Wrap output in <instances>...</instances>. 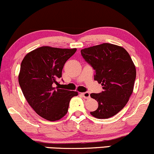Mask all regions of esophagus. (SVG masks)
<instances>
[{"instance_id": "1", "label": "esophagus", "mask_w": 154, "mask_h": 154, "mask_svg": "<svg viewBox=\"0 0 154 154\" xmlns=\"http://www.w3.org/2000/svg\"><path fill=\"white\" fill-rule=\"evenodd\" d=\"M82 95L85 98H86V99H88V98H91V95H90L89 92H85V93H82Z\"/></svg>"}]
</instances>
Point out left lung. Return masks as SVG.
I'll return each mask as SVG.
<instances>
[{
    "instance_id": "left-lung-1",
    "label": "left lung",
    "mask_w": 154,
    "mask_h": 154,
    "mask_svg": "<svg viewBox=\"0 0 154 154\" xmlns=\"http://www.w3.org/2000/svg\"><path fill=\"white\" fill-rule=\"evenodd\" d=\"M85 61L95 70L94 79L103 86V91L91 93L98 102L92 116L108 119L116 115L128 102L136 78L135 66L128 51L110 43L81 50Z\"/></svg>"
}]
</instances>
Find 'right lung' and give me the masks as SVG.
I'll return each mask as SVG.
<instances>
[{"label": "right lung", "mask_w": 154, "mask_h": 154, "mask_svg": "<svg viewBox=\"0 0 154 154\" xmlns=\"http://www.w3.org/2000/svg\"><path fill=\"white\" fill-rule=\"evenodd\" d=\"M77 51L43 46L27 54L21 63L19 83L28 103L44 119L56 121L66 115L75 91L59 89L64 63ZM63 80V79H62Z\"/></svg>", "instance_id": "obj_1"}]
</instances>
